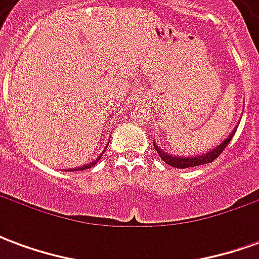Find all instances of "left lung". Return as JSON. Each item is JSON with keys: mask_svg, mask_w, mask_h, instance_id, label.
Instances as JSON below:
<instances>
[{"mask_svg": "<svg viewBox=\"0 0 259 259\" xmlns=\"http://www.w3.org/2000/svg\"><path fill=\"white\" fill-rule=\"evenodd\" d=\"M236 129H237V126L234 127L233 132L228 136V139H225V140L217 146L215 148H212L205 154H200V155H190V157H176V155H172V154H168L166 151H163L161 147H158V144L154 141V148L157 150V152L159 154V157L162 159L163 162L168 163L170 166H174V168L178 169H186V168H191V166H198V165H204V163H211L212 161H215L222 151L226 148L230 140H232V137L236 133Z\"/></svg>", "mask_w": 259, "mask_h": 259, "instance_id": "left-lung-1", "label": "left lung"}]
</instances>
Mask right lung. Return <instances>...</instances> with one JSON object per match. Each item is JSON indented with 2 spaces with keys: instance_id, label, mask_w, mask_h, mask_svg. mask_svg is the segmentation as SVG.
Segmentation results:
<instances>
[{
  "instance_id": "right-lung-1",
  "label": "right lung",
  "mask_w": 259,
  "mask_h": 259,
  "mask_svg": "<svg viewBox=\"0 0 259 259\" xmlns=\"http://www.w3.org/2000/svg\"><path fill=\"white\" fill-rule=\"evenodd\" d=\"M107 147H108V146H107ZM105 150H107V148H105ZM105 150H104V151H105ZM102 154H104V152H101V155H98V157H97L96 159H94V161H93V162H90V163H85L84 166H80V168H74V169H73V172H74V170H84V169H90V168H93V166H94V165H97V162H98V161H100V159H101Z\"/></svg>"
}]
</instances>
